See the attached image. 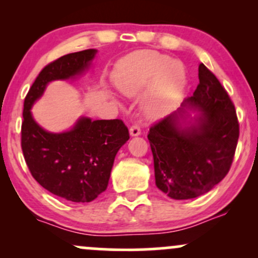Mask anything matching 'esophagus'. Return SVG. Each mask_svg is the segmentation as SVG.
Returning a JSON list of instances; mask_svg holds the SVG:
<instances>
[{
    "mask_svg": "<svg viewBox=\"0 0 258 258\" xmlns=\"http://www.w3.org/2000/svg\"><path fill=\"white\" fill-rule=\"evenodd\" d=\"M130 135H131L132 137H137V136L141 135V128H139V126L133 125L130 127Z\"/></svg>",
    "mask_w": 258,
    "mask_h": 258,
    "instance_id": "obj_1",
    "label": "esophagus"
}]
</instances>
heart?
<instances>
[{
	"mask_svg": "<svg viewBox=\"0 0 258 258\" xmlns=\"http://www.w3.org/2000/svg\"><path fill=\"white\" fill-rule=\"evenodd\" d=\"M114 84L123 96L137 97L141 92V109L149 119L167 114L182 96L185 72L180 61L168 59L155 51H137L117 65Z\"/></svg>",
	"mask_w": 258,
	"mask_h": 258,
	"instance_id": "b5f03b06",
	"label": "heart"
}]
</instances>
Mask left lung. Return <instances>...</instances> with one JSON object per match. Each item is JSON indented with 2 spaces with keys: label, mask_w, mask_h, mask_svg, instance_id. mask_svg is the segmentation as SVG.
I'll return each mask as SVG.
<instances>
[{
  "label": "left lung",
  "mask_w": 258,
  "mask_h": 258,
  "mask_svg": "<svg viewBox=\"0 0 258 258\" xmlns=\"http://www.w3.org/2000/svg\"><path fill=\"white\" fill-rule=\"evenodd\" d=\"M189 110L198 114L191 115ZM238 138L234 104L201 63L193 96L149 130L156 186L174 200L207 193L229 171Z\"/></svg>",
  "instance_id": "8db88e82"
}]
</instances>
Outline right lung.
<instances>
[{
  "label": "right lung",
  "mask_w": 258,
  "mask_h": 258,
  "mask_svg": "<svg viewBox=\"0 0 258 258\" xmlns=\"http://www.w3.org/2000/svg\"><path fill=\"white\" fill-rule=\"evenodd\" d=\"M97 49L70 53L46 65L24 100L22 149L35 179L52 194L73 203H90L108 186L115 156L130 139L121 120L81 116L60 133L48 132L35 121L31 108L49 82L72 80L91 68Z\"/></svg>",
  "instance_id": "right-lung-1"
}]
</instances>
